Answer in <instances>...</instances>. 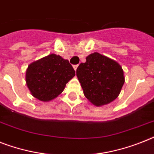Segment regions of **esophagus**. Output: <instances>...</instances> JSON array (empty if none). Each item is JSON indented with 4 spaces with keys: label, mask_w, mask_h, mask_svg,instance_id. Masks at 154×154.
<instances>
[{
    "label": "esophagus",
    "mask_w": 154,
    "mask_h": 154,
    "mask_svg": "<svg viewBox=\"0 0 154 154\" xmlns=\"http://www.w3.org/2000/svg\"><path fill=\"white\" fill-rule=\"evenodd\" d=\"M77 67H78V65H74V66H73V69H74L75 71L77 70Z\"/></svg>",
    "instance_id": "1"
}]
</instances>
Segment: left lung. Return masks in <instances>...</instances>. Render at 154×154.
Returning a JSON list of instances; mask_svg holds the SVG:
<instances>
[{
  "label": "left lung",
  "mask_w": 154,
  "mask_h": 154,
  "mask_svg": "<svg viewBox=\"0 0 154 154\" xmlns=\"http://www.w3.org/2000/svg\"><path fill=\"white\" fill-rule=\"evenodd\" d=\"M77 77L84 95L96 106L115 100L125 81L123 70L118 62L95 52L86 57L77 69Z\"/></svg>",
  "instance_id": "1"
}]
</instances>
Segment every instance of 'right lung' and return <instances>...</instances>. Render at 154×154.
<instances>
[{
	"instance_id": "right-lung-1",
	"label": "right lung",
	"mask_w": 154,
	"mask_h": 154,
	"mask_svg": "<svg viewBox=\"0 0 154 154\" xmlns=\"http://www.w3.org/2000/svg\"><path fill=\"white\" fill-rule=\"evenodd\" d=\"M74 76L75 71L68 60L51 54L28 66L26 83L34 97L48 102L61 94Z\"/></svg>"
}]
</instances>
